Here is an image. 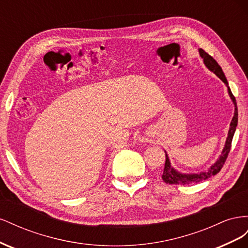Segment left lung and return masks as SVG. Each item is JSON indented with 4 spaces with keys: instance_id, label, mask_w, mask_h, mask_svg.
Instances as JSON below:
<instances>
[{
    "instance_id": "1",
    "label": "left lung",
    "mask_w": 248,
    "mask_h": 248,
    "mask_svg": "<svg viewBox=\"0 0 248 248\" xmlns=\"http://www.w3.org/2000/svg\"><path fill=\"white\" fill-rule=\"evenodd\" d=\"M200 56L202 57V61H204V64L206 65L207 68L214 72L217 77H218L226 86L228 87V92L229 95L231 97V99L234 103L235 106V112H234V117L232 119V122L230 124V129H229V133H228V138L226 140V145H224V148L222 150V152L219 156V158L216 160V162L213 164V166L210 167L207 170L205 171H201L199 174H182L178 170H176L174 168L171 167V164L170 162L169 156L166 153V163H164V170H163V174H162V180L167 184H181V185H189V184H194V183H199L204 181V180L209 179L210 177L215 176L217 172H219L220 170L222 169L224 162H226L228 155L230 153L231 150V146H232V137H234V133L236 131V127L238 124V108H237V102L234 95H232L231 89L229 87V82L226 78V76L221 69V67L218 65L215 60L210 56L209 54L204 50L200 48L199 49Z\"/></svg>"
}]
</instances>
